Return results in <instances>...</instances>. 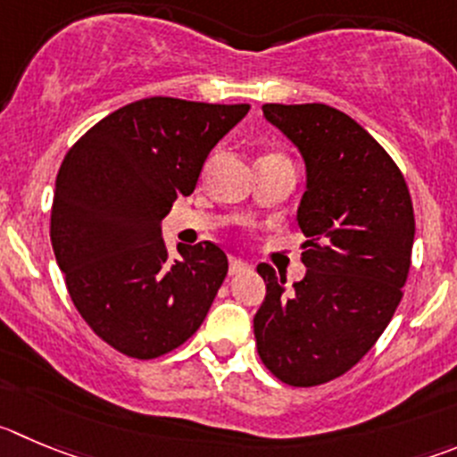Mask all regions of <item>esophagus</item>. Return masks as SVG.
Segmentation results:
<instances>
[{"mask_svg": "<svg viewBox=\"0 0 457 457\" xmlns=\"http://www.w3.org/2000/svg\"><path fill=\"white\" fill-rule=\"evenodd\" d=\"M246 269H251V264L246 262V260H242V258H231V267H228V273H231V276H236V273L246 271Z\"/></svg>", "mask_w": 457, "mask_h": 457, "instance_id": "34e87169", "label": "esophagus"}]
</instances>
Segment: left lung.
<instances>
[{
  "instance_id": "1",
  "label": "left lung",
  "mask_w": 457,
  "mask_h": 457,
  "mask_svg": "<svg viewBox=\"0 0 457 457\" xmlns=\"http://www.w3.org/2000/svg\"><path fill=\"white\" fill-rule=\"evenodd\" d=\"M262 112L305 159L298 226L307 273L289 289L258 264L267 296L255 347L276 379L310 388L345 375L388 328L411 271L415 212L393 156L347 114L320 103Z\"/></svg>"
}]
</instances>
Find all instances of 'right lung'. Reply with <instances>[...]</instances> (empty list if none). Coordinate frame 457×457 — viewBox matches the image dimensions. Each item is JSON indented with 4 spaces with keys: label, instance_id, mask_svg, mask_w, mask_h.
<instances>
[{
    "label": "right lung",
    "instance_id": "1",
    "mask_svg": "<svg viewBox=\"0 0 457 457\" xmlns=\"http://www.w3.org/2000/svg\"><path fill=\"white\" fill-rule=\"evenodd\" d=\"M249 112L154 96L112 112L64 156L51 206V245L78 314L132 359L184 345L228 271L212 242L177 246L161 220L195 190L215 143Z\"/></svg>",
    "mask_w": 457,
    "mask_h": 457
}]
</instances>
